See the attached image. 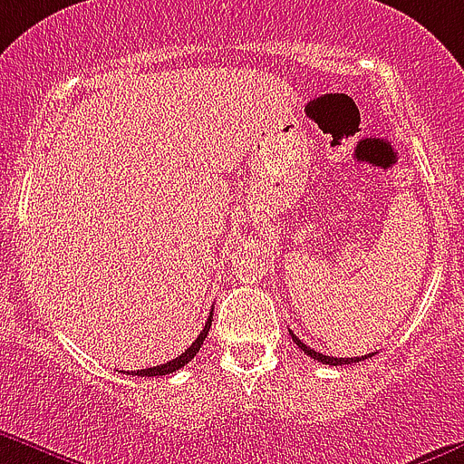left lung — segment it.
<instances>
[{
    "mask_svg": "<svg viewBox=\"0 0 464 464\" xmlns=\"http://www.w3.org/2000/svg\"><path fill=\"white\" fill-rule=\"evenodd\" d=\"M291 337H294V342L295 344H298V349L300 352H304L307 353V356L310 358H314V361H319V362H324V365H352V362H358V361H365V358H372V353H370V356H353V358H337V356H325V353H319V352H314V349H310V346L304 344V342H300L298 337L294 335V333H291Z\"/></svg>",
    "mask_w": 464,
    "mask_h": 464,
    "instance_id": "8db88e82",
    "label": "left lung"
}]
</instances>
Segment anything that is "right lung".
I'll return each instance as SVG.
<instances>
[{
    "instance_id": "obj_1",
    "label": "right lung",
    "mask_w": 464,
    "mask_h": 464,
    "mask_svg": "<svg viewBox=\"0 0 464 464\" xmlns=\"http://www.w3.org/2000/svg\"><path fill=\"white\" fill-rule=\"evenodd\" d=\"M210 325H212V312H210V316H208L206 325H203L201 335H198L194 342H191V346H189V349H187L185 353H180V356L173 358V361L164 362V365L148 367V370H133V372H129V374H136V377H164V374H170V372H175V370H180V367H185L187 362H189L191 358H194L196 353H198L201 344H203V342H206L208 331H210Z\"/></svg>"
}]
</instances>
